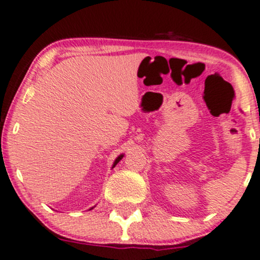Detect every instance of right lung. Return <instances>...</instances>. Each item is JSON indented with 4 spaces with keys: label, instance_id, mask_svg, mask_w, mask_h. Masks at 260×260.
I'll use <instances>...</instances> for the list:
<instances>
[{
    "label": "right lung",
    "instance_id": "add662e5",
    "mask_svg": "<svg viewBox=\"0 0 260 260\" xmlns=\"http://www.w3.org/2000/svg\"><path fill=\"white\" fill-rule=\"evenodd\" d=\"M121 158H122V154H120V156H119V157H118V158H116V159H115V162H114V165H113V167H115V166H116V163H118L119 161H120V159H121Z\"/></svg>",
    "mask_w": 260,
    "mask_h": 260
}]
</instances>
